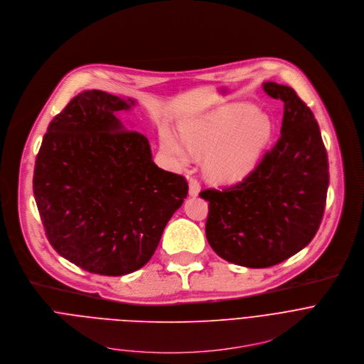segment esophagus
Here are the masks:
<instances>
[{"label":"esophagus","instance_id":"34e87169","mask_svg":"<svg viewBox=\"0 0 364 364\" xmlns=\"http://www.w3.org/2000/svg\"><path fill=\"white\" fill-rule=\"evenodd\" d=\"M200 192V185L195 178L189 179V196H198Z\"/></svg>","mask_w":364,"mask_h":364}]
</instances>
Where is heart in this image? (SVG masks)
I'll list each match as a JSON object with an SVG mask.
<instances>
[{"label": "heart", "instance_id": "b5f03b06", "mask_svg": "<svg viewBox=\"0 0 364 364\" xmlns=\"http://www.w3.org/2000/svg\"><path fill=\"white\" fill-rule=\"evenodd\" d=\"M182 140L162 132V146L178 164L188 165L191 155L206 158V176L220 185L244 181L257 166L274 134L268 113L250 103H232L203 117L188 122L181 129Z\"/></svg>", "mask_w": 364, "mask_h": 364}]
</instances>
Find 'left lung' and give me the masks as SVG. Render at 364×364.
<instances>
[{
	"instance_id": "obj_1",
	"label": "left lung",
	"mask_w": 364,
	"mask_h": 364,
	"mask_svg": "<svg viewBox=\"0 0 364 364\" xmlns=\"http://www.w3.org/2000/svg\"><path fill=\"white\" fill-rule=\"evenodd\" d=\"M284 102L281 136L238 185L206 189V240L221 258L267 268L293 257L314 238L326 206L328 161L313 112L288 86L262 83Z\"/></svg>"
}]
</instances>
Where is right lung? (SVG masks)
Masks as SVG:
<instances>
[{"label": "right lung", "mask_w": 364, "mask_h": 364, "mask_svg": "<svg viewBox=\"0 0 364 364\" xmlns=\"http://www.w3.org/2000/svg\"><path fill=\"white\" fill-rule=\"evenodd\" d=\"M136 100L100 90L77 95L48 124L33 191L53 248L100 275L146 264L188 195L183 176L161 169L146 136L117 113Z\"/></svg>", "instance_id": "add662e5"}]
</instances>
